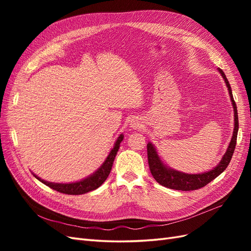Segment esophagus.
Returning a JSON list of instances; mask_svg holds the SVG:
<instances>
[{
  "label": "esophagus",
  "instance_id": "34e87169",
  "mask_svg": "<svg viewBox=\"0 0 251 251\" xmlns=\"http://www.w3.org/2000/svg\"><path fill=\"white\" fill-rule=\"evenodd\" d=\"M131 126L133 128H140L142 126V121H140V119H132Z\"/></svg>",
  "mask_w": 251,
  "mask_h": 251
}]
</instances>
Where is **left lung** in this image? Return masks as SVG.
<instances>
[{"label": "left lung", "mask_w": 251, "mask_h": 251, "mask_svg": "<svg viewBox=\"0 0 251 251\" xmlns=\"http://www.w3.org/2000/svg\"><path fill=\"white\" fill-rule=\"evenodd\" d=\"M218 70L220 73H221L222 77L226 83L227 90H228L230 100L232 103L233 112H234V127H233L232 138L229 142L228 148H227L225 154L221 159V161L218 163L216 168L205 173L186 174V173L176 171L172 168H169L168 165H165L161 160V158L159 157L154 144L149 142L147 148H148V159H149L150 171L151 175H153L154 179L158 182L159 184L172 189H177V191H194V189H198L208 184L210 181L216 179L219 175L222 174L226 170L227 166H228L231 160V157L233 155L235 144H237L239 118H238L237 104L234 102L232 92H231V87L229 85L228 80H227L226 75L224 74L222 69L218 68Z\"/></svg>", "instance_id": "8db88e82"}]
</instances>
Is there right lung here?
Masks as SVG:
<instances>
[{
	"label": "right lung",
	"instance_id": "right-lung-1",
	"mask_svg": "<svg viewBox=\"0 0 251 251\" xmlns=\"http://www.w3.org/2000/svg\"><path fill=\"white\" fill-rule=\"evenodd\" d=\"M123 140H124V134H120L115 144H114V148L111 150L108 157L105 158L104 162L92 175H90L89 177L82 179L80 181L72 182V183H54V182L45 181L33 174L34 177L36 179H39L45 185H47L50 188L54 189V191H57L59 193H63L66 195H82V194H87L91 191H94V189L100 187L103 182L107 180L108 176L110 175V172L112 170L114 159H115V156L120 147V143Z\"/></svg>",
	"mask_w": 251,
	"mask_h": 251
}]
</instances>
